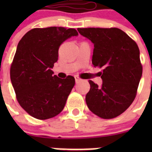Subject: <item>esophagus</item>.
<instances>
[{
  "mask_svg": "<svg viewBox=\"0 0 152 152\" xmlns=\"http://www.w3.org/2000/svg\"><path fill=\"white\" fill-rule=\"evenodd\" d=\"M75 81H76V83H78L79 81H80V80H82V79L80 78V77H79L78 76H75Z\"/></svg>",
  "mask_w": 152,
  "mask_h": 152,
  "instance_id": "obj_1",
  "label": "esophagus"
}]
</instances>
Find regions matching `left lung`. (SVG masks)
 Wrapping results in <instances>:
<instances>
[{
  "instance_id": "1",
  "label": "left lung",
  "mask_w": 152,
  "mask_h": 152,
  "mask_svg": "<svg viewBox=\"0 0 152 152\" xmlns=\"http://www.w3.org/2000/svg\"><path fill=\"white\" fill-rule=\"evenodd\" d=\"M79 33L94 43L92 64L103 69V84L90 80L86 103L102 119H113L127 110L135 100L142 75L138 45L118 28H78Z\"/></svg>"
}]
</instances>
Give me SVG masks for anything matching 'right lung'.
Masks as SVG:
<instances>
[{"instance_id": "right-lung-1", "label": "right lung", "mask_w": 152, "mask_h": 152, "mask_svg": "<svg viewBox=\"0 0 152 152\" xmlns=\"http://www.w3.org/2000/svg\"><path fill=\"white\" fill-rule=\"evenodd\" d=\"M77 35L72 28H34L19 42L10 65V80L19 104L31 116L50 119L64 109L75 77L59 78L53 75L52 68L61 44Z\"/></svg>"}]
</instances>
